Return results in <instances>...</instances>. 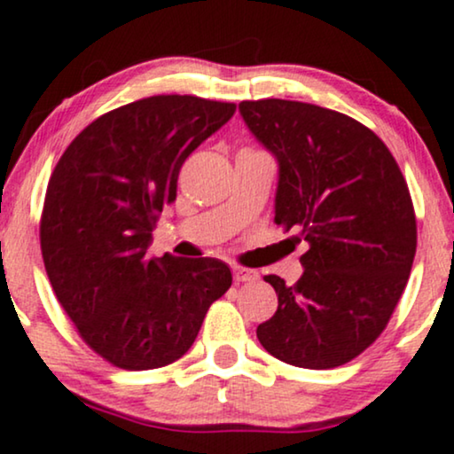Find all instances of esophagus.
<instances>
[{
	"label": "esophagus",
	"mask_w": 454,
	"mask_h": 454,
	"mask_svg": "<svg viewBox=\"0 0 454 454\" xmlns=\"http://www.w3.org/2000/svg\"><path fill=\"white\" fill-rule=\"evenodd\" d=\"M231 271H233V279H236V282H254V279H259V271L248 270V267L233 265Z\"/></svg>",
	"instance_id": "34e87169"
}]
</instances>
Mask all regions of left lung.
Instances as JSON below:
<instances>
[{
  "label": "left lung",
  "mask_w": 454,
  "mask_h": 454,
  "mask_svg": "<svg viewBox=\"0 0 454 454\" xmlns=\"http://www.w3.org/2000/svg\"><path fill=\"white\" fill-rule=\"evenodd\" d=\"M239 114L278 160L276 223L309 244L293 286L265 276L278 311L256 337L293 366H340L377 340L406 288L417 253L408 184L354 117L282 98L242 100Z\"/></svg>",
  "instance_id": "left-lung-1"
}]
</instances>
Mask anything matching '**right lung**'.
<instances>
[{"instance_id":"obj_1","label":"right lung","mask_w":454,"mask_h":454,"mask_svg":"<svg viewBox=\"0 0 454 454\" xmlns=\"http://www.w3.org/2000/svg\"><path fill=\"white\" fill-rule=\"evenodd\" d=\"M233 114L189 94L134 100L83 128L50 176L39 223L50 284L86 345L117 368L176 362L231 286L223 261L149 259L147 248L184 160Z\"/></svg>"}]
</instances>
